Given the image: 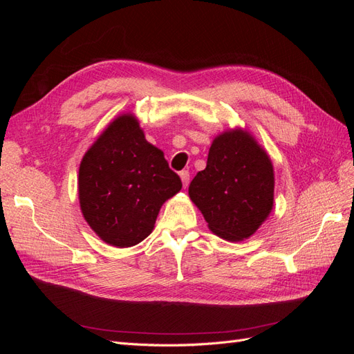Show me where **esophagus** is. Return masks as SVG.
<instances>
[{
  "label": "esophagus",
  "mask_w": 354,
  "mask_h": 354,
  "mask_svg": "<svg viewBox=\"0 0 354 354\" xmlns=\"http://www.w3.org/2000/svg\"><path fill=\"white\" fill-rule=\"evenodd\" d=\"M180 178H181V181H183V187H187V185H189V180H190V174H189V171L187 169H183L180 173Z\"/></svg>",
  "instance_id": "1"
}]
</instances>
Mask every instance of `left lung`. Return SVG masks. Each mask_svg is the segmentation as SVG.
Returning a JSON list of instances; mask_svg holds the SVG:
<instances>
[{
    "label": "left lung",
    "instance_id": "obj_1",
    "mask_svg": "<svg viewBox=\"0 0 354 354\" xmlns=\"http://www.w3.org/2000/svg\"><path fill=\"white\" fill-rule=\"evenodd\" d=\"M273 189L269 156L248 133L236 130L212 142L207 168L192 180L189 196L217 236L243 241L270 214Z\"/></svg>",
    "mask_w": 354,
    "mask_h": 354
}]
</instances>
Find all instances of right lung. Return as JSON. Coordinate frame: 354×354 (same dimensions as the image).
Masks as SVG:
<instances>
[{"instance_id":"add662e5","label":"right lung","mask_w":354,"mask_h":354,"mask_svg":"<svg viewBox=\"0 0 354 354\" xmlns=\"http://www.w3.org/2000/svg\"><path fill=\"white\" fill-rule=\"evenodd\" d=\"M180 189L178 174L131 115L106 128L80 165L84 218L100 239L120 248L147 238L162 203Z\"/></svg>"}]
</instances>
